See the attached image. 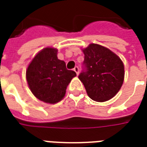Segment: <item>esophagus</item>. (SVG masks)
<instances>
[{
    "label": "esophagus",
    "mask_w": 147,
    "mask_h": 147,
    "mask_svg": "<svg viewBox=\"0 0 147 147\" xmlns=\"http://www.w3.org/2000/svg\"><path fill=\"white\" fill-rule=\"evenodd\" d=\"M74 71H75L77 75L79 74V68H78V66H75L74 68Z\"/></svg>",
    "instance_id": "obj_1"
}]
</instances>
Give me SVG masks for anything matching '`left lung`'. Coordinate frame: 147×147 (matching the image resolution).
Returning a JSON list of instances; mask_svg holds the SVG:
<instances>
[{"label": "left lung", "mask_w": 147, "mask_h": 147, "mask_svg": "<svg viewBox=\"0 0 147 147\" xmlns=\"http://www.w3.org/2000/svg\"><path fill=\"white\" fill-rule=\"evenodd\" d=\"M84 52L85 71L78 76L92 100H110L121 89L125 78L123 62L114 52L97 44H90Z\"/></svg>", "instance_id": "8db88e82"}]
</instances>
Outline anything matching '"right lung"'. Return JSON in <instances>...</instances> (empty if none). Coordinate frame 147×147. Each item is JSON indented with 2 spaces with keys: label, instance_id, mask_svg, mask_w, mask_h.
<instances>
[{
  "label": "right lung",
  "instance_id": "right-lung-1",
  "mask_svg": "<svg viewBox=\"0 0 147 147\" xmlns=\"http://www.w3.org/2000/svg\"><path fill=\"white\" fill-rule=\"evenodd\" d=\"M58 49L45 48L28 65L26 78L34 96L46 103L55 104L66 95V88L77 76L66 69V63L57 57Z\"/></svg>",
  "mask_w": 147,
  "mask_h": 147
}]
</instances>
